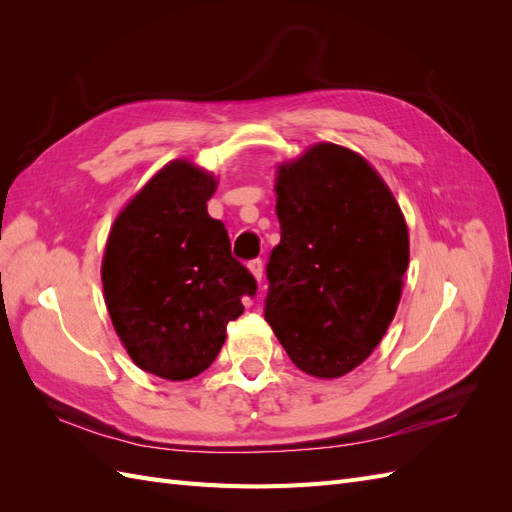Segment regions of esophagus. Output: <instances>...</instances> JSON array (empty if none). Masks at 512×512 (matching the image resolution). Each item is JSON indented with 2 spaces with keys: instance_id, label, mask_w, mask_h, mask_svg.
Listing matches in <instances>:
<instances>
[{
  "instance_id": "34e87169",
  "label": "esophagus",
  "mask_w": 512,
  "mask_h": 512,
  "mask_svg": "<svg viewBox=\"0 0 512 512\" xmlns=\"http://www.w3.org/2000/svg\"><path fill=\"white\" fill-rule=\"evenodd\" d=\"M250 271H252V275L256 277L258 282H262V275H265V262H262V258H254V260H250Z\"/></svg>"
}]
</instances>
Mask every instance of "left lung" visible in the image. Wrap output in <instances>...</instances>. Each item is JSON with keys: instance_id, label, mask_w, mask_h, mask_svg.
Segmentation results:
<instances>
[{"instance_id": "obj_1", "label": "left lung", "mask_w": 512, "mask_h": 512, "mask_svg": "<svg viewBox=\"0 0 512 512\" xmlns=\"http://www.w3.org/2000/svg\"><path fill=\"white\" fill-rule=\"evenodd\" d=\"M282 239L267 262L265 318L290 361L339 378L371 354L397 312L406 220L359 153L320 143L277 170Z\"/></svg>"}]
</instances>
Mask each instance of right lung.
I'll use <instances>...</instances> for the list:
<instances>
[{
	"instance_id": "right-lung-1",
	"label": "right lung",
	"mask_w": 512,
	"mask_h": 512,
	"mask_svg": "<svg viewBox=\"0 0 512 512\" xmlns=\"http://www.w3.org/2000/svg\"><path fill=\"white\" fill-rule=\"evenodd\" d=\"M215 179L170 162L119 213L106 243L108 314L132 361L164 380H190L215 361L226 324L254 297V275L230 254L207 213Z\"/></svg>"
}]
</instances>
